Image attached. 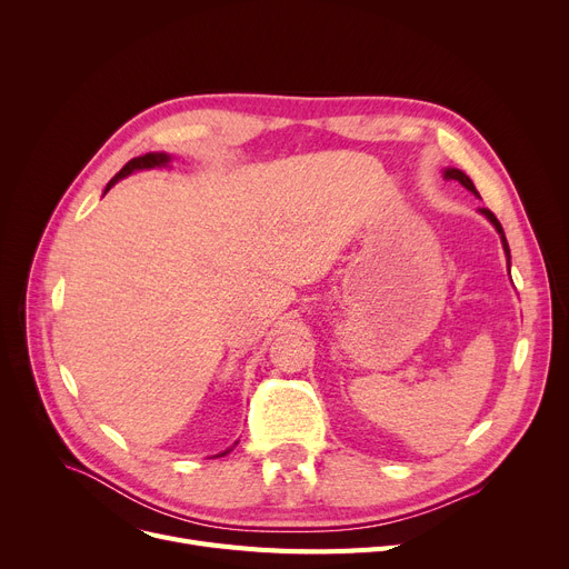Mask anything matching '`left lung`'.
Returning a JSON list of instances; mask_svg holds the SVG:
<instances>
[{
	"mask_svg": "<svg viewBox=\"0 0 569 569\" xmlns=\"http://www.w3.org/2000/svg\"><path fill=\"white\" fill-rule=\"evenodd\" d=\"M442 177H445V179H455V182L463 184V187H466L468 191H472L475 196H480V193H477L475 184L470 182V177H468L466 172H461V170H457V168H447ZM480 214H485V217H487V219L493 223V228L498 230V234H500V242H502V249H505V256H507V267H510V247H507V239H505V232H502V226H500V221L496 219V214L491 212V209H487V207H480Z\"/></svg>",
	"mask_w": 569,
	"mask_h": 569,
	"instance_id": "1",
	"label": "left lung"
}]
</instances>
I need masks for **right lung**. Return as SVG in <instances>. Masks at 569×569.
<instances>
[{"instance_id": "1", "label": "right lung", "mask_w": 569, "mask_h": 569, "mask_svg": "<svg viewBox=\"0 0 569 569\" xmlns=\"http://www.w3.org/2000/svg\"><path fill=\"white\" fill-rule=\"evenodd\" d=\"M170 163V157L168 154H163V152H149V154H144V157H136V159H131L122 170H119L110 182H108V187H106V193L119 182V179H124L127 174H131V172H136V170H147V168H163V166H168ZM230 452V450H228ZM228 452H221L219 457H223V455H228Z\"/></svg>"}]
</instances>
